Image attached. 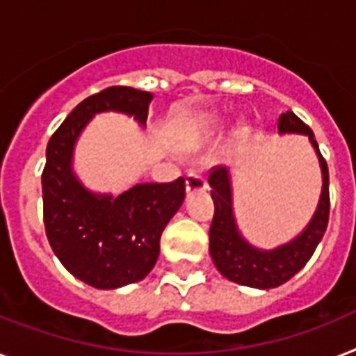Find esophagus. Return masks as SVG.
Listing matches in <instances>:
<instances>
[{"label": "esophagus", "instance_id": "34e87169", "mask_svg": "<svg viewBox=\"0 0 356 356\" xmlns=\"http://www.w3.org/2000/svg\"><path fill=\"white\" fill-rule=\"evenodd\" d=\"M204 188H207V179H204L203 173L199 170H190L186 175V192H203Z\"/></svg>", "mask_w": 356, "mask_h": 356}]
</instances>
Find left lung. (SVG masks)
Segmentation results:
<instances>
[{
  "label": "left lung",
  "mask_w": 356,
  "mask_h": 356,
  "mask_svg": "<svg viewBox=\"0 0 356 356\" xmlns=\"http://www.w3.org/2000/svg\"><path fill=\"white\" fill-rule=\"evenodd\" d=\"M280 133H300L307 135L314 152L318 155L322 168V195L313 219L309 221L300 236L273 250H261L248 243L239 234L232 210V186L230 175L225 166H216L208 175L212 188L213 219L210 225V256L225 278L239 285L254 289H273L289 282L294 274L305 267L329 221V170L325 159L314 140V133L307 124L300 120L293 111L283 113L278 118Z\"/></svg>",
  "instance_id": "left-lung-1"
}]
</instances>
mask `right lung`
I'll return each mask as SVG.
<instances>
[{
  "mask_svg": "<svg viewBox=\"0 0 356 356\" xmlns=\"http://www.w3.org/2000/svg\"><path fill=\"white\" fill-rule=\"evenodd\" d=\"M153 95L113 86L78 104L47 144L42 173L43 223L62 265L95 289L140 282L159 258L161 234L184 201L183 177L144 183L118 197L86 190L73 173V149L86 124L102 111L133 115L146 124Z\"/></svg>",
  "mask_w": 356,
  "mask_h": 356,
  "instance_id": "right-lung-1",
  "label": "right lung"
}]
</instances>
